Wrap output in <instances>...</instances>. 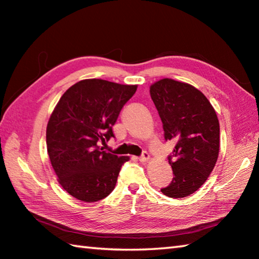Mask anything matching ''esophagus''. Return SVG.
<instances>
[{
  "instance_id": "34e87169",
  "label": "esophagus",
  "mask_w": 259,
  "mask_h": 259,
  "mask_svg": "<svg viewBox=\"0 0 259 259\" xmlns=\"http://www.w3.org/2000/svg\"><path fill=\"white\" fill-rule=\"evenodd\" d=\"M148 160H150V154H148L146 151L143 152L142 156H139V161L140 162H147Z\"/></svg>"
}]
</instances>
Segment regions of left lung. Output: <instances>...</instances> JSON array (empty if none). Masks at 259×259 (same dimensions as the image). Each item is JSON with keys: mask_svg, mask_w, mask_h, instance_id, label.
Masks as SVG:
<instances>
[{"mask_svg": "<svg viewBox=\"0 0 259 259\" xmlns=\"http://www.w3.org/2000/svg\"><path fill=\"white\" fill-rule=\"evenodd\" d=\"M163 124L165 140L176 146L170 155L174 178L161 192L185 198L198 191L214 168L219 153V122L207 97L188 83L162 78L150 88Z\"/></svg>", "mask_w": 259, "mask_h": 259, "instance_id": "obj_1", "label": "left lung"}]
</instances>
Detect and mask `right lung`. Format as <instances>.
Returning a JSON list of instances; mask_svg holds the SVG:
<instances>
[{"mask_svg":"<svg viewBox=\"0 0 259 259\" xmlns=\"http://www.w3.org/2000/svg\"><path fill=\"white\" fill-rule=\"evenodd\" d=\"M137 85L87 78L66 90L47 125V150L58 183L69 195L96 202L116 185L129 156L103 151L112 126Z\"/></svg>","mask_w":259,"mask_h":259,"instance_id":"obj_1","label":"right lung"}]
</instances>
